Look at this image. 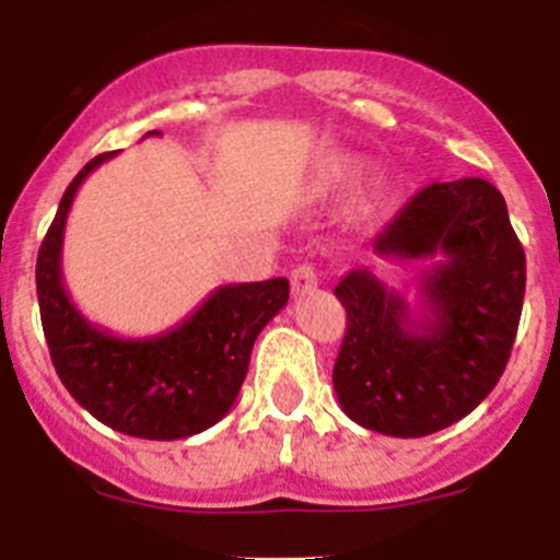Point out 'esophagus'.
Segmentation results:
<instances>
[{"instance_id":"esophagus-1","label":"esophagus","mask_w":560,"mask_h":560,"mask_svg":"<svg viewBox=\"0 0 560 560\" xmlns=\"http://www.w3.org/2000/svg\"><path fill=\"white\" fill-rule=\"evenodd\" d=\"M316 284H319V279H316V270L312 265H298V268L292 270V295L295 298L312 295Z\"/></svg>"}]
</instances>
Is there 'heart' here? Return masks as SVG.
<instances>
[{"label": "heart", "mask_w": 560, "mask_h": 560, "mask_svg": "<svg viewBox=\"0 0 560 560\" xmlns=\"http://www.w3.org/2000/svg\"><path fill=\"white\" fill-rule=\"evenodd\" d=\"M360 175V162L352 156H341V160H332L319 175V189L322 191H338L343 186L352 184Z\"/></svg>", "instance_id": "obj_1"}]
</instances>
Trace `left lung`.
Listing matches in <instances>:
<instances>
[{
  "label": "left lung",
  "instance_id": "1",
  "mask_svg": "<svg viewBox=\"0 0 560 560\" xmlns=\"http://www.w3.org/2000/svg\"><path fill=\"white\" fill-rule=\"evenodd\" d=\"M389 262H420L417 303L369 268L338 281L347 336L332 365L343 415L417 439L477 409L504 374L525 295V254L504 195L485 178L417 191L371 241Z\"/></svg>",
  "mask_w": 560,
  "mask_h": 560
}]
</instances>
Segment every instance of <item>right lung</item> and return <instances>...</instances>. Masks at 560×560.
Instances as JSON below:
<instances>
[{"label":"right lung","instance_id":"right-lung-1","mask_svg":"<svg viewBox=\"0 0 560 560\" xmlns=\"http://www.w3.org/2000/svg\"><path fill=\"white\" fill-rule=\"evenodd\" d=\"M160 135V132H149ZM100 154L67 186L37 254V301L50 360L67 393L118 433L151 442L195 436L217 425L238 398L259 330L290 301V281L222 284L184 322L145 338L92 325L61 279L67 213Z\"/></svg>","mask_w":560,"mask_h":560}]
</instances>
